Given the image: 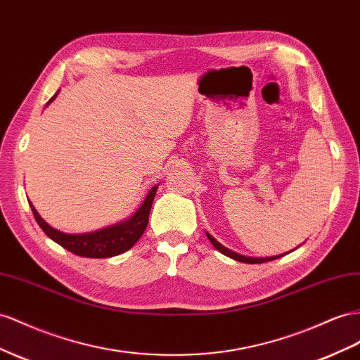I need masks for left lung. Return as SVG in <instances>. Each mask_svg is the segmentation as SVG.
I'll use <instances>...</instances> for the list:
<instances>
[{
	"label": "left lung",
	"instance_id": "left-lung-1",
	"mask_svg": "<svg viewBox=\"0 0 360 360\" xmlns=\"http://www.w3.org/2000/svg\"><path fill=\"white\" fill-rule=\"evenodd\" d=\"M206 236L209 238V240L212 242V245L215 247L219 252H222V255L230 257V259H235L238 262H244V264H264V262H269V260H274V259H278L283 255H278V256H271V257H248V256H242V255H238V252L231 251L229 248H226L224 245H221L219 242L213 238L212 235H209V233H206Z\"/></svg>",
	"mask_w": 360,
	"mask_h": 360
}]
</instances>
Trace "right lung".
<instances>
[{
  "label": "right lung",
  "mask_w": 360,
  "mask_h": 360,
  "mask_svg": "<svg viewBox=\"0 0 360 360\" xmlns=\"http://www.w3.org/2000/svg\"><path fill=\"white\" fill-rule=\"evenodd\" d=\"M57 94H59V91L51 96V100L46 103V105L56 98ZM156 192H158V186L150 189L147 198L143 200L141 207L131 218L101 230L82 233V235H68V233L56 230L41 218V215H39L32 202H30V207L39 227H41L45 235L50 239H53L56 244L62 245L63 248L74 252L77 256L104 259V257L121 255V252L130 250L136 242L139 240V238L143 235L145 229L148 226L150 210L153 206L154 197H156Z\"/></svg>",
  "instance_id": "add662e5"
}]
</instances>
